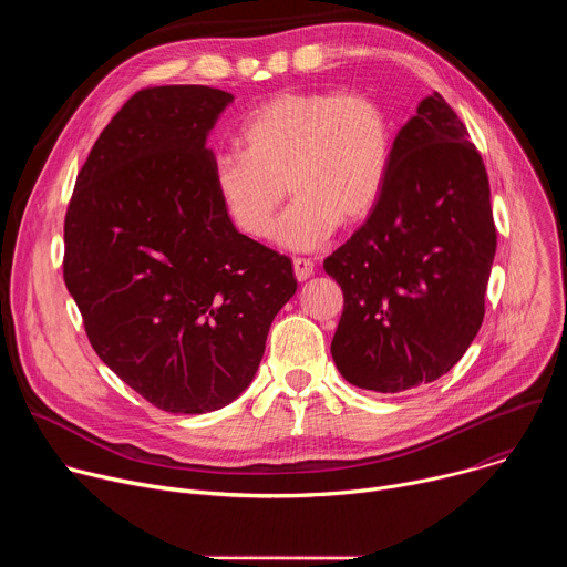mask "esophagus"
<instances>
[{
  "mask_svg": "<svg viewBox=\"0 0 567 567\" xmlns=\"http://www.w3.org/2000/svg\"><path fill=\"white\" fill-rule=\"evenodd\" d=\"M293 274L296 280H307L313 274V262L309 258H293Z\"/></svg>",
  "mask_w": 567,
  "mask_h": 567,
  "instance_id": "34e87169",
  "label": "esophagus"
}]
</instances>
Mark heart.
<instances>
[{"label": "heart", "mask_w": 567, "mask_h": 567, "mask_svg": "<svg viewBox=\"0 0 567 567\" xmlns=\"http://www.w3.org/2000/svg\"><path fill=\"white\" fill-rule=\"evenodd\" d=\"M239 152L215 158L213 186L233 226L280 247L311 251L337 226L363 224L379 206L394 156V123L372 94L280 92L237 132Z\"/></svg>", "instance_id": "1"}]
</instances>
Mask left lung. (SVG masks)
<instances>
[{"mask_svg":"<svg viewBox=\"0 0 567 567\" xmlns=\"http://www.w3.org/2000/svg\"><path fill=\"white\" fill-rule=\"evenodd\" d=\"M496 256L489 177L435 92L394 138L388 186L322 267L343 289L332 357L357 388L433 383L468 350Z\"/></svg>","mask_w":567,"mask_h":567,"instance_id":"1","label":"left lung"}]
</instances>
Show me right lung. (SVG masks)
Instances as JSON below:
<instances>
[{"label": "right lung", "instance_id": "obj_1", "mask_svg": "<svg viewBox=\"0 0 567 567\" xmlns=\"http://www.w3.org/2000/svg\"><path fill=\"white\" fill-rule=\"evenodd\" d=\"M233 94L136 92L94 143L64 217V285L103 363L152 406L217 411L254 381L291 260L241 235L206 138Z\"/></svg>", "mask_w": 567, "mask_h": 567}]
</instances>
